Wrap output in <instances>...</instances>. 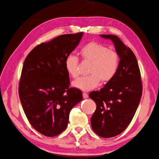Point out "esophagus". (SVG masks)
<instances>
[{
  "label": "esophagus",
  "instance_id": "esophagus-1",
  "mask_svg": "<svg viewBox=\"0 0 159 159\" xmlns=\"http://www.w3.org/2000/svg\"><path fill=\"white\" fill-rule=\"evenodd\" d=\"M83 97H84V99L88 98V94L87 93L84 92V93H83Z\"/></svg>",
  "mask_w": 159,
  "mask_h": 159
}]
</instances>
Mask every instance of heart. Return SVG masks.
Masks as SVG:
<instances>
[{
    "label": "heart",
    "mask_w": 159,
    "mask_h": 159,
    "mask_svg": "<svg viewBox=\"0 0 159 159\" xmlns=\"http://www.w3.org/2000/svg\"><path fill=\"white\" fill-rule=\"evenodd\" d=\"M80 54L84 61H90L88 73L89 75L82 77L74 83L75 88L84 91L93 89L100 84L107 83L116 75L119 69L120 59L116 52L109 50L97 42H90L80 50ZM78 57L70 54L66 57L65 67L72 78L79 77Z\"/></svg>",
    "instance_id": "b5f03b06"
}]
</instances>
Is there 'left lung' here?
Listing matches in <instances>:
<instances>
[{
	"instance_id": "obj_1",
	"label": "left lung",
	"mask_w": 159,
	"mask_h": 159,
	"mask_svg": "<svg viewBox=\"0 0 159 159\" xmlns=\"http://www.w3.org/2000/svg\"><path fill=\"white\" fill-rule=\"evenodd\" d=\"M101 36L113 41L120 62L114 78L89 95L97 106L91 124L99 136L110 138L121 133L131 122L141 98L143 85L136 56L131 48L117 36Z\"/></svg>"
}]
</instances>
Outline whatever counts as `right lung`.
<instances>
[{"label":"right lung","mask_w":159,"mask_h":159,"mask_svg":"<svg viewBox=\"0 0 159 159\" xmlns=\"http://www.w3.org/2000/svg\"><path fill=\"white\" fill-rule=\"evenodd\" d=\"M83 32L63 34L41 43L26 56L18 93L32 127L46 137H55L68 126L71 109L82 100L81 91L70 88L66 57L78 45Z\"/></svg>","instance_id":"1"}]
</instances>
